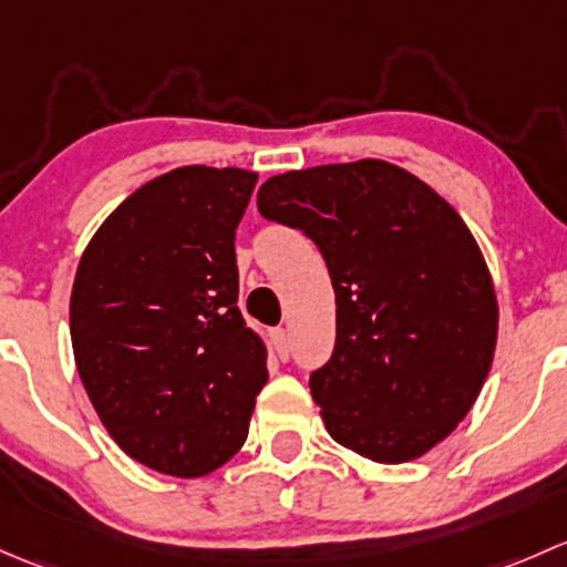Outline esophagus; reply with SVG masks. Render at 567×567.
<instances>
[{"mask_svg": "<svg viewBox=\"0 0 567 567\" xmlns=\"http://www.w3.org/2000/svg\"><path fill=\"white\" fill-rule=\"evenodd\" d=\"M272 343H276V354L281 360H289V336H286L284 327L272 330Z\"/></svg>", "mask_w": 567, "mask_h": 567, "instance_id": "34e87169", "label": "esophagus"}]
</instances>
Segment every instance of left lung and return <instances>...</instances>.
I'll use <instances>...</instances> for the list:
<instances>
[{"instance_id": "left-lung-1", "label": "left lung", "mask_w": 567, "mask_h": 567, "mask_svg": "<svg viewBox=\"0 0 567 567\" xmlns=\"http://www.w3.org/2000/svg\"><path fill=\"white\" fill-rule=\"evenodd\" d=\"M267 220L322 250L336 349L311 395L338 445L377 464L420 458L456 431L494 360L499 306L470 226L395 163L363 157L267 179Z\"/></svg>"}]
</instances>
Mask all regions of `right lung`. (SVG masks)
Segmentation results:
<instances>
[{"label":"right lung","mask_w":567,"mask_h":567,"mask_svg":"<svg viewBox=\"0 0 567 567\" xmlns=\"http://www.w3.org/2000/svg\"><path fill=\"white\" fill-rule=\"evenodd\" d=\"M259 174L179 166L133 190L84 248L70 295L75 369L111 440L172 477L248 436L267 352L237 308L235 229Z\"/></svg>","instance_id":"1"}]
</instances>
